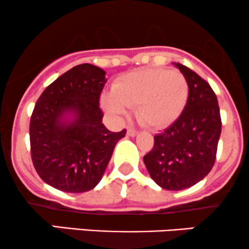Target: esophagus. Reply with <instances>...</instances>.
Returning a JSON list of instances; mask_svg holds the SVG:
<instances>
[{
    "label": "esophagus",
    "instance_id": "34e87169",
    "mask_svg": "<svg viewBox=\"0 0 249 249\" xmlns=\"http://www.w3.org/2000/svg\"><path fill=\"white\" fill-rule=\"evenodd\" d=\"M136 134H138V132H136L134 128H128V130H127V135L128 136H135Z\"/></svg>",
    "mask_w": 249,
    "mask_h": 249
}]
</instances>
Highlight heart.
<instances>
[{"instance_id":"heart-1","label":"heart","mask_w":249,"mask_h":249,"mask_svg":"<svg viewBox=\"0 0 249 249\" xmlns=\"http://www.w3.org/2000/svg\"><path fill=\"white\" fill-rule=\"evenodd\" d=\"M188 99V82L182 72L167 69H142L116 80L113 93L102 95L108 113L122 116L125 107H135V115L143 127L163 129L181 115Z\"/></svg>"}]
</instances>
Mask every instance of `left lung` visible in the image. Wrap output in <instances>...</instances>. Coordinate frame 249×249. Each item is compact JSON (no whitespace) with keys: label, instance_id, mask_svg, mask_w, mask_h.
I'll return each mask as SVG.
<instances>
[{"label":"left lung","instance_id":"1","mask_svg":"<svg viewBox=\"0 0 249 249\" xmlns=\"http://www.w3.org/2000/svg\"><path fill=\"white\" fill-rule=\"evenodd\" d=\"M174 64L188 82V99L177 121L154 136V147L143 162L161 188L181 191L194 186L213 168L221 116L208 82L188 67Z\"/></svg>","mask_w":249,"mask_h":249}]
</instances>
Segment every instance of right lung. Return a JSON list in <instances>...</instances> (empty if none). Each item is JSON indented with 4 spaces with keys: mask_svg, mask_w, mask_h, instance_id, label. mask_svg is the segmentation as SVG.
<instances>
[{
    "mask_svg": "<svg viewBox=\"0 0 249 249\" xmlns=\"http://www.w3.org/2000/svg\"><path fill=\"white\" fill-rule=\"evenodd\" d=\"M106 71L82 63L44 89L30 117L32 160L40 178L67 193H83L101 181L115 144L127 130L102 124L100 95Z\"/></svg>",
    "mask_w": 249,
    "mask_h": 249,
    "instance_id": "obj_1",
    "label": "right lung"
}]
</instances>
